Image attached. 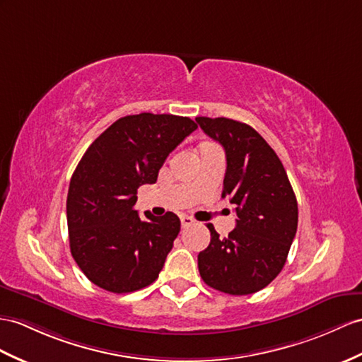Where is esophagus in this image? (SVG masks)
Returning a JSON list of instances; mask_svg holds the SVG:
<instances>
[{
  "mask_svg": "<svg viewBox=\"0 0 362 362\" xmlns=\"http://www.w3.org/2000/svg\"><path fill=\"white\" fill-rule=\"evenodd\" d=\"M192 224H193V219H192V218H189V216H186V215L181 216V226H182V227H189V226H192Z\"/></svg>",
  "mask_w": 362,
  "mask_h": 362,
  "instance_id": "obj_1",
  "label": "esophagus"
}]
</instances>
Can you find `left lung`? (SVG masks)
<instances>
[{"label":"left lung","mask_w":362,"mask_h":362,"mask_svg":"<svg viewBox=\"0 0 362 362\" xmlns=\"http://www.w3.org/2000/svg\"><path fill=\"white\" fill-rule=\"evenodd\" d=\"M197 122L226 151L223 198L235 204L236 227L219 238L207 224L210 244L198 255L202 281L228 295H250L283 270L298 227V202L283 163L257 130L228 118Z\"/></svg>","instance_id":"1"}]
</instances>
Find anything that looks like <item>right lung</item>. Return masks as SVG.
I'll return each mask as SVG.
<instances>
[{
  "label": "right lung",
  "mask_w": 362,
  "mask_h": 362,
  "mask_svg": "<svg viewBox=\"0 0 362 362\" xmlns=\"http://www.w3.org/2000/svg\"><path fill=\"white\" fill-rule=\"evenodd\" d=\"M198 126L187 117L139 113L119 118L96 138L70 180L67 227L78 267L112 293L152 284L181 223L134 210L136 190L156 182L165 158Z\"/></svg>",
  "instance_id": "right-lung-1"
}]
</instances>
